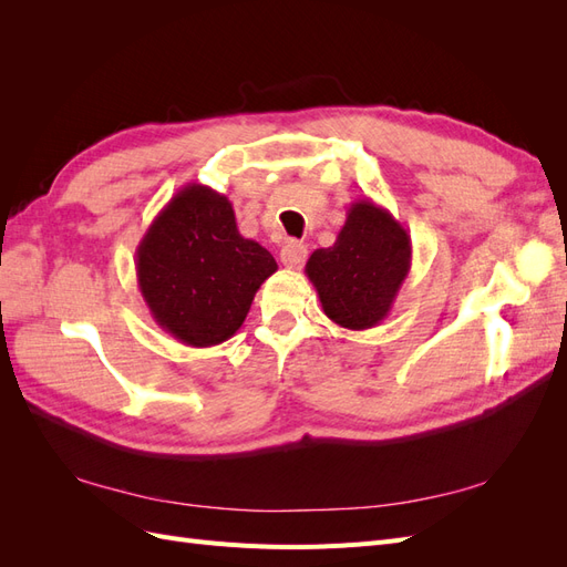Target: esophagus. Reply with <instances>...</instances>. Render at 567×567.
<instances>
[{"instance_id":"34e87169","label":"esophagus","mask_w":567,"mask_h":567,"mask_svg":"<svg viewBox=\"0 0 567 567\" xmlns=\"http://www.w3.org/2000/svg\"><path fill=\"white\" fill-rule=\"evenodd\" d=\"M307 260V248L298 241H288L284 248H281V262L290 269H298L302 267Z\"/></svg>"}]
</instances>
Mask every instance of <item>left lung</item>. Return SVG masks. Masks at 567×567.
<instances>
[{"mask_svg":"<svg viewBox=\"0 0 567 567\" xmlns=\"http://www.w3.org/2000/svg\"><path fill=\"white\" fill-rule=\"evenodd\" d=\"M411 269V238L390 210L354 200L331 248H317L305 265L321 310L342 329L381 323Z\"/></svg>","mask_w":567,"mask_h":567,"instance_id":"8db88e82","label":"left lung"}]
</instances>
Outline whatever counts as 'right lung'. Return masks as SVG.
<instances>
[{
  "mask_svg": "<svg viewBox=\"0 0 567 567\" xmlns=\"http://www.w3.org/2000/svg\"><path fill=\"white\" fill-rule=\"evenodd\" d=\"M136 284L151 317L188 348L231 338L277 260L236 227L227 196L186 184L136 246Z\"/></svg>",
  "mask_w": 567,
  "mask_h": 567,
  "instance_id": "add662e5",
  "label": "right lung"
}]
</instances>
